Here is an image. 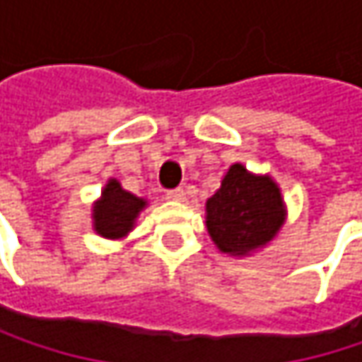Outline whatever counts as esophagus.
<instances>
[{
	"label": "esophagus",
	"mask_w": 362,
	"mask_h": 362,
	"mask_svg": "<svg viewBox=\"0 0 362 362\" xmlns=\"http://www.w3.org/2000/svg\"><path fill=\"white\" fill-rule=\"evenodd\" d=\"M170 201H184V190L182 188H172V190H168V194H165Z\"/></svg>",
	"instance_id": "1"
}]
</instances>
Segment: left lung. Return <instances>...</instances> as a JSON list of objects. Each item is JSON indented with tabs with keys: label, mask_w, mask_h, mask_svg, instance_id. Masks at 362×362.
<instances>
[{
	"label": "left lung",
	"mask_w": 362,
	"mask_h": 362,
	"mask_svg": "<svg viewBox=\"0 0 362 362\" xmlns=\"http://www.w3.org/2000/svg\"><path fill=\"white\" fill-rule=\"evenodd\" d=\"M287 207L279 184L233 163L220 188L205 201V226L220 253L245 257L266 247L281 233Z\"/></svg>",
	"instance_id": "left-lung-1"
}]
</instances>
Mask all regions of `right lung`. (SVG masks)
I'll list each match as a JSON object with an SVG mask.
<instances>
[{"instance_id":"right-lung-1","label":"right lung","mask_w":362,"mask_h":362,"mask_svg":"<svg viewBox=\"0 0 362 362\" xmlns=\"http://www.w3.org/2000/svg\"><path fill=\"white\" fill-rule=\"evenodd\" d=\"M146 205V199L127 192L121 182L109 178L98 201L92 205V228L110 241L123 239L134 230L136 220Z\"/></svg>"}]
</instances>
